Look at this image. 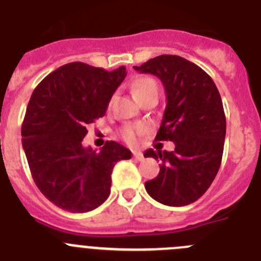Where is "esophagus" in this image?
<instances>
[{
  "mask_svg": "<svg viewBox=\"0 0 261 261\" xmlns=\"http://www.w3.org/2000/svg\"><path fill=\"white\" fill-rule=\"evenodd\" d=\"M133 158H135L136 161H142V159H144V154H142L141 151H133Z\"/></svg>",
  "mask_w": 261,
  "mask_h": 261,
  "instance_id": "34e87169",
  "label": "esophagus"
}]
</instances>
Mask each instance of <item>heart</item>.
<instances>
[{
	"label": "heart",
	"mask_w": 261,
	"mask_h": 261,
	"mask_svg": "<svg viewBox=\"0 0 261 261\" xmlns=\"http://www.w3.org/2000/svg\"><path fill=\"white\" fill-rule=\"evenodd\" d=\"M133 95L137 98L138 102H141L142 99L146 98L150 94L158 93V85L155 81L150 77H140L132 84ZM145 133L144 126H125L121 132V137L125 140L128 144L135 145L137 144L138 137Z\"/></svg>",
	"instance_id": "heart-1"
}]
</instances>
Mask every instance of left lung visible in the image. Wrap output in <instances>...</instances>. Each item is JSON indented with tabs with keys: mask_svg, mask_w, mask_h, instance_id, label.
Here are the masks:
<instances>
[{
	"mask_svg": "<svg viewBox=\"0 0 261 261\" xmlns=\"http://www.w3.org/2000/svg\"><path fill=\"white\" fill-rule=\"evenodd\" d=\"M162 81L167 95L155 141H172L175 149L145 151L159 159V174L145 183L146 192L161 204L184 206L199 200L220 170L226 117L218 89L208 73L175 55H161L141 66Z\"/></svg>",
	"mask_w": 261,
	"mask_h": 261,
	"instance_id": "obj_1",
	"label": "left lung"
}]
</instances>
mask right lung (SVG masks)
<instances>
[{
    "mask_svg": "<svg viewBox=\"0 0 261 261\" xmlns=\"http://www.w3.org/2000/svg\"><path fill=\"white\" fill-rule=\"evenodd\" d=\"M125 66L107 71L70 62L48 74L32 93L22 124V145L32 179L50 202L71 213L98 208L111 191V174L132 153L107 141L96 153L82 146L87 125L103 117Z\"/></svg>",
    "mask_w": 261,
    "mask_h": 261,
    "instance_id": "1",
    "label": "right lung"
}]
</instances>
